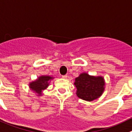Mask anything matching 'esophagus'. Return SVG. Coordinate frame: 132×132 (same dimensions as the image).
Segmentation results:
<instances>
[{"label":"esophagus","instance_id":"obj_1","mask_svg":"<svg viewBox=\"0 0 132 132\" xmlns=\"http://www.w3.org/2000/svg\"><path fill=\"white\" fill-rule=\"evenodd\" d=\"M62 78H67V77H68V76L67 75H63V76H62Z\"/></svg>","mask_w":132,"mask_h":132}]
</instances>
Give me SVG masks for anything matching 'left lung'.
Wrapping results in <instances>:
<instances>
[{
	"mask_svg": "<svg viewBox=\"0 0 132 132\" xmlns=\"http://www.w3.org/2000/svg\"><path fill=\"white\" fill-rule=\"evenodd\" d=\"M104 85L103 77L90 76L87 73L80 74L74 82L78 97L88 102L97 99L102 94Z\"/></svg>",
	"mask_w": 132,
	"mask_h": 132,
	"instance_id": "1",
	"label": "left lung"
}]
</instances>
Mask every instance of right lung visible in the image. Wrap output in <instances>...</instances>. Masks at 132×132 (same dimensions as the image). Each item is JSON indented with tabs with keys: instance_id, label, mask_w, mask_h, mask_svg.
Segmentation results:
<instances>
[{
	"instance_id": "add662e5",
	"label": "right lung",
	"mask_w": 132,
	"mask_h": 132,
	"mask_svg": "<svg viewBox=\"0 0 132 132\" xmlns=\"http://www.w3.org/2000/svg\"><path fill=\"white\" fill-rule=\"evenodd\" d=\"M53 79L50 76H41L35 81L30 84V88L38 94V96L42 95V91L45 90L49 85V81Z\"/></svg>"
}]
</instances>
